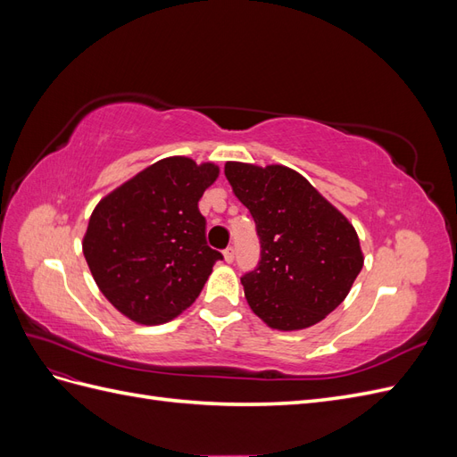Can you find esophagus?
<instances>
[{"instance_id":"esophagus-1","label":"esophagus","mask_w":457,"mask_h":457,"mask_svg":"<svg viewBox=\"0 0 457 457\" xmlns=\"http://www.w3.org/2000/svg\"><path fill=\"white\" fill-rule=\"evenodd\" d=\"M223 255H225V261H227V262H232V261H234V247H227Z\"/></svg>"}]
</instances>
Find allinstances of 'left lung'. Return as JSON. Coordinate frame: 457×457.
I'll return each instance as SVG.
<instances>
[{
    "label": "left lung",
    "mask_w": 457,
    "mask_h": 457,
    "mask_svg": "<svg viewBox=\"0 0 457 457\" xmlns=\"http://www.w3.org/2000/svg\"><path fill=\"white\" fill-rule=\"evenodd\" d=\"M225 175L250 210L261 242L257 269L242 276L247 305L280 331L324 320L349 295L364 265L349 219L286 165L227 162Z\"/></svg>",
    "instance_id": "1"
}]
</instances>
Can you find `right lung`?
Here are the masks:
<instances>
[{
    "label": "right lung",
    "instance_id": "add662e5",
    "mask_svg": "<svg viewBox=\"0 0 457 457\" xmlns=\"http://www.w3.org/2000/svg\"><path fill=\"white\" fill-rule=\"evenodd\" d=\"M212 162L163 158L106 195L89 217L84 255L103 295L129 320L156 326L188 309L223 259L205 242L198 202Z\"/></svg>",
    "mask_w": 457,
    "mask_h": 457
}]
</instances>
